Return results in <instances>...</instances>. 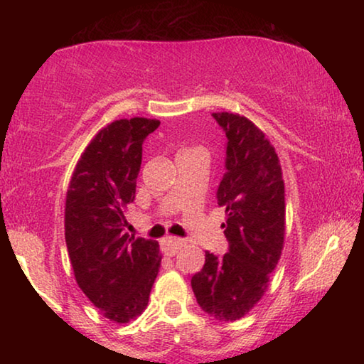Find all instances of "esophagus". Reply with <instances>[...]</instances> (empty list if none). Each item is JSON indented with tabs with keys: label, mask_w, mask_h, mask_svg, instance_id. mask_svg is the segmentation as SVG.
I'll return each mask as SVG.
<instances>
[{
	"label": "esophagus",
	"mask_w": 364,
	"mask_h": 364,
	"mask_svg": "<svg viewBox=\"0 0 364 364\" xmlns=\"http://www.w3.org/2000/svg\"><path fill=\"white\" fill-rule=\"evenodd\" d=\"M184 245V241L180 237H173V236H168L165 237L162 241V252L165 255H170L173 257L178 250H180Z\"/></svg>",
	"instance_id": "34e87169"
}]
</instances>
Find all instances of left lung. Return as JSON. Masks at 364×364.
<instances>
[{
	"label": "left lung",
	"instance_id": "1",
	"mask_svg": "<svg viewBox=\"0 0 364 364\" xmlns=\"http://www.w3.org/2000/svg\"><path fill=\"white\" fill-rule=\"evenodd\" d=\"M228 138L226 173L218 186L230 252L205 263L191 279L197 304L218 321H237L267 292L286 237L284 180L267 134L247 117L215 112Z\"/></svg>",
	"mask_w": 364,
	"mask_h": 364
}]
</instances>
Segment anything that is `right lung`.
Here are the masks:
<instances>
[{"mask_svg": "<svg viewBox=\"0 0 364 364\" xmlns=\"http://www.w3.org/2000/svg\"><path fill=\"white\" fill-rule=\"evenodd\" d=\"M159 125L133 117L104 127L80 156L65 196L73 276L102 316L119 324L146 310L162 262L157 241L123 232L127 205L136 196L143 141Z\"/></svg>", "mask_w": 364, "mask_h": 364, "instance_id": "1", "label": "right lung"}]
</instances>
